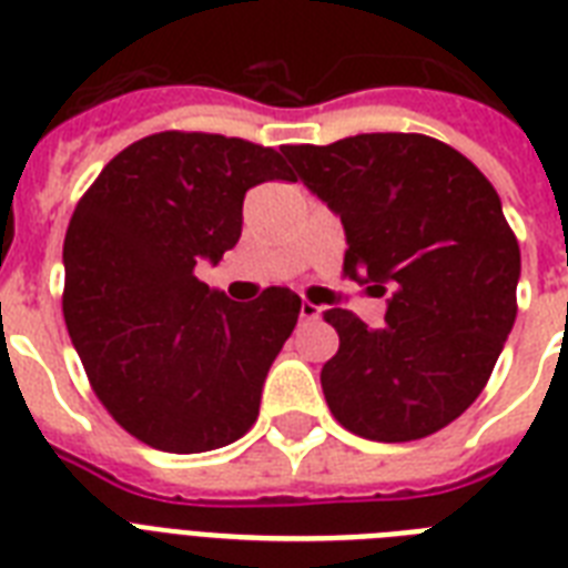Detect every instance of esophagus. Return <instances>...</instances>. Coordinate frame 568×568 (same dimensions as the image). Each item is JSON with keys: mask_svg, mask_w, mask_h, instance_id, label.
Returning <instances> with one entry per match:
<instances>
[{"mask_svg": "<svg viewBox=\"0 0 568 568\" xmlns=\"http://www.w3.org/2000/svg\"><path fill=\"white\" fill-rule=\"evenodd\" d=\"M318 315H321V306H315V303H312V301H303L301 303V318L312 321V318H318Z\"/></svg>", "mask_w": 568, "mask_h": 568, "instance_id": "obj_1", "label": "esophagus"}]
</instances>
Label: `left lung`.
<instances>
[{
  "mask_svg": "<svg viewBox=\"0 0 568 568\" xmlns=\"http://www.w3.org/2000/svg\"><path fill=\"white\" fill-rule=\"evenodd\" d=\"M283 153L345 223V276L392 288L379 329L351 310L324 312L338 333L321 368L333 418L374 442L448 427L484 392L519 310V241L493 182L454 146L415 132Z\"/></svg>",
  "mask_w": 568,
  "mask_h": 568,
  "instance_id": "left-lung-1",
  "label": "left lung"
}]
</instances>
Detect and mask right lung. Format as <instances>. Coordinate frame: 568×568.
<instances>
[{
    "mask_svg": "<svg viewBox=\"0 0 568 568\" xmlns=\"http://www.w3.org/2000/svg\"><path fill=\"white\" fill-rule=\"evenodd\" d=\"M267 180H292L274 146L171 129L114 155L75 203L67 329L93 395L150 448L214 450L256 422L301 297L271 285L235 303L194 267L235 247L244 194Z\"/></svg>",
    "mask_w": 568,
    "mask_h": 568,
    "instance_id": "add662e5",
    "label": "right lung"
}]
</instances>
